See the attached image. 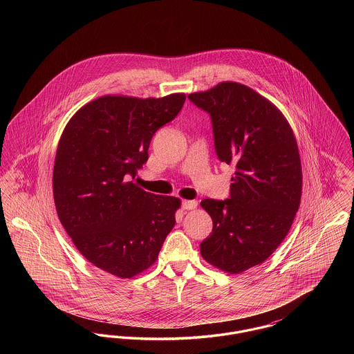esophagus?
I'll use <instances>...</instances> for the list:
<instances>
[{"label": "esophagus", "mask_w": 354, "mask_h": 354, "mask_svg": "<svg viewBox=\"0 0 354 354\" xmlns=\"http://www.w3.org/2000/svg\"><path fill=\"white\" fill-rule=\"evenodd\" d=\"M198 207V202L196 201H185L182 203V208L185 211H189V209H195Z\"/></svg>", "instance_id": "obj_1"}]
</instances>
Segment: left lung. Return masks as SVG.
Wrapping results in <instances>:
<instances>
[{"label": "left lung", "instance_id": "1", "mask_svg": "<svg viewBox=\"0 0 354 354\" xmlns=\"http://www.w3.org/2000/svg\"><path fill=\"white\" fill-rule=\"evenodd\" d=\"M188 100L207 111L216 155L234 165L230 199H204L212 232L203 259L236 274L261 264L286 239L301 201L296 138L283 113L251 87L221 82Z\"/></svg>", "mask_w": 354, "mask_h": 354}]
</instances>
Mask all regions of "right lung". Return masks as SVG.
Wrapping results in <instances>:
<instances>
[{
	"mask_svg": "<svg viewBox=\"0 0 354 354\" xmlns=\"http://www.w3.org/2000/svg\"><path fill=\"white\" fill-rule=\"evenodd\" d=\"M185 94L103 95L68 120L55 153L53 195L77 250L97 268L131 279L150 268L175 225L180 199L134 183L153 134L182 110Z\"/></svg>",
	"mask_w": 354,
	"mask_h": 354,
	"instance_id": "right-lung-1",
	"label": "right lung"
}]
</instances>
